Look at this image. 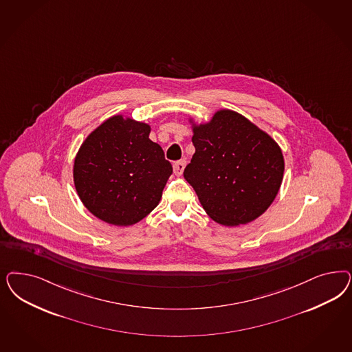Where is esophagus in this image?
Listing matches in <instances>:
<instances>
[{
  "mask_svg": "<svg viewBox=\"0 0 352 352\" xmlns=\"http://www.w3.org/2000/svg\"><path fill=\"white\" fill-rule=\"evenodd\" d=\"M185 166H186V162L185 160H179L173 164V172L176 176H182V172L185 170Z\"/></svg>",
  "mask_w": 352,
  "mask_h": 352,
  "instance_id": "34e87169",
  "label": "esophagus"
}]
</instances>
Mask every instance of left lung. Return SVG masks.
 Segmentation results:
<instances>
[{"mask_svg": "<svg viewBox=\"0 0 352 352\" xmlns=\"http://www.w3.org/2000/svg\"><path fill=\"white\" fill-rule=\"evenodd\" d=\"M195 153L184 170L217 224H249L272 204L284 179L280 145L243 115L217 110L206 123L188 119Z\"/></svg>", "mask_w": 352, "mask_h": 352, "instance_id": "left-lung-1", "label": "left lung"}]
</instances>
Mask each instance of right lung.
<instances>
[{
  "mask_svg": "<svg viewBox=\"0 0 352 352\" xmlns=\"http://www.w3.org/2000/svg\"><path fill=\"white\" fill-rule=\"evenodd\" d=\"M150 131L148 123L113 115L91 131L75 157L80 201L107 224L133 226L160 202L172 166Z\"/></svg>",
  "mask_w": 352,
  "mask_h": 352,
  "instance_id": "1",
  "label": "right lung"
}]
</instances>
